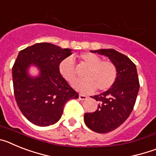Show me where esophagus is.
Returning <instances> with one entry per match:
<instances>
[{
  "label": "esophagus",
  "mask_w": 156,
  "mask_h": 156,
  "mask_svg": "<svg viewBox=\"0 0 156 156\" xmlns=\"http://www.w3.org/2000/svg\"><path fill=\"white\" fill-rule=\"evenodd\" d=\"M79 99L80 100H85V99H87V96L86 95H83V94H80L79 95Z\"/></svg>",
  "instance_id": "1"
}]
</instances>
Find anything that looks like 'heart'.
<instances>
[{
  "label": "heart",
  "mask_w": 156,
  "mask_h": 156,
  "mask_svg": "<svg viewBox=\"0 0 156 156\" xmlns=\"http://www.w3.org/2000/svg\"><path fill=\"white\" fill-rule=\"evenodd\" d=\"M79 59L87 66L83 76V79H78L72 85L76 90L88 93L97 89L98 91H105L113 86L118 76L117 66L112 61L102 60L100 56L93 53L80 54ZM59 73L69 82L76 77L77 72L73 59L67 57L62 59L58 65Z\"/></svg>",
  "instance_id": "heart-1"
}]
</instances>
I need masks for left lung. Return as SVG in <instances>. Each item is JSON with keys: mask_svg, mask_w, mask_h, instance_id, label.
<instances>
[{"mask_svg": "<svg viewBox=\"0 0 156 156\" xmlns=\"http://www.w3.org/2000/svg\"><path fill=\"white\" fill-rule=\"evenodd\" d=\"M90 51L108 57L118 69L113 86L92 97L98 101V109L84 114L85 124L88 128L97 133H108L122 124L133 110L140 87L137 68L127 56L114 49Z\"/></svg>", "mask_w": 156, "mask_h": 156, "instance_id": "8db88e82", "label": "left lung"}]
</instances>
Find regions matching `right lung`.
Here are the masks:
<instances>
[{
    "instance_id": "1",
    "label": "right lung",
    "mask_w": 156,
    "mask_h": 156,
    "mask_svg": "<svg viewBox=\"0 0 156 156\" xmlns=\"http://www.w3.org/2000/svg\"><path fill=\"white\" fill-rule=\"evenodd\" d=\"M70 55L69 48L49 43H37L19 51L12 67L14 95L22 113L32 123L55 124L62 115L65 104L79 98L58 70L60 62ZM31 64L40 69L38 77L27 73Z\"/></svg>"
}]
</instances>
